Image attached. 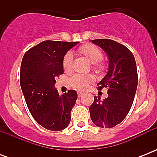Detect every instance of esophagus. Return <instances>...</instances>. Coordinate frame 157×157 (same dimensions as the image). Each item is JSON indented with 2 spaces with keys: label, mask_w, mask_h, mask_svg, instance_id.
<instances>
[{
  "label": "esophagus",
  "mask_w": 157,
  "mask_h": 157,
  "mask_svg": "<svg viewBox=\"0 0 157 157\" xmlns=\"http://www.w3.org/2000/svg\"><path fill=\"white\" fill-rule=\"evenodd\" d=\"M82 95H83V93H82V92H78V93H77V96H78L79 98L81 97Z\"/></svg>",
  "instance_id": "esophagus-1"
}]
</instances>
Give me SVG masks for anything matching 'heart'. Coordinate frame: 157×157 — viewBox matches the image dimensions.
<instances>
[{
	"instance_id": "b5f03b06",
	"label": "heart",
	"mask_w": 157,
	"mask_h": 157,
	"mask_svg": "<svg viewBox=\"0 0 157 157\" xmlns=\"http://www.w3.org/2000/svg\"><path fill=\"white\" fill-rule=\"evenodd\" d=\"M77 51L79 54L86 57L91 63H93V68L97 72H101L104 70L105 65L101 61L103 54L95 45L86 44L80 46ZM71 64H72V54L71 53L67 52L64 55L63 59V67L64 71L67 72L71 71ZM94 81V76L92 74H75L69 79V85L77 90H85L89 85L93 83Z\"/></svg>"
}]
</instances>
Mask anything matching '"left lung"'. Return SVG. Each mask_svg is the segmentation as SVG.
Wrapping results in <instances>:
<instances>
[{
    "instance_id": "1",
    "label": "left lung",
    "mask_w": 157,
    "mask_h": 157,
    "mask_svg": "<svg viewBox=\"0 0 157 157\" xmlns=\"http://www.w3.org/2000/svg\"><path fill=\"white\" fill-rule=\"evenodd\" d=\"M92 42L107 53L109 67L107 75L97 85L99 90L107 89L108 97L103 101L94 97L90 117L97 126L112 128L125 118L134 102L138 86L136 62L126 46L115 40L97 39Z\"/></svg>"
}]
</instances>
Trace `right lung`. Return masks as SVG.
I'll return each instance as SVG.
<instances>
[{"instance_id":"obj_1","label":"right lung","mask_w":157,"mask_h":157,"mask_svg":"<svg viewBox=\"0 0 157 157\" xmlns=\"http://www.w3.org/2000/svg\"><path fill=\"white\" fill-rule=\"evenodd\" d=\"M78 43L44 40L23 55L19 81L26 103L38 124L49 130L64 129L71 121L76 91L59 96L54 84L63 73L64 55Z\"/></svg>"}]
</instances>
